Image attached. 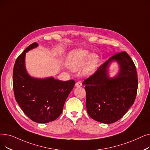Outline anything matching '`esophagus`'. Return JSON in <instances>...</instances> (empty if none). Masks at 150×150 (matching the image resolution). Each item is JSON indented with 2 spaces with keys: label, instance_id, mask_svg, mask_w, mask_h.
I'll list each match as a JSON object with an SVG mask.
<instances>
[{
  "label": "esophagus",
  "instance_id": "obj_1",
  "mask_svg": "<svg viewBox=\"0 0 150 150\" xmlns=\"http://www.w3.org/2000/svg\"><path fill=\"white\" fill-rule=\"evenodd\" d=\"M81 86H82V83H81V82H80V81H78V82H76V84H75V86H76V87L80 88V87H81Z\"/></svg>",
  "mask_w": 150,
  "mask_h": 150
}]
</instances>
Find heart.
Returning <instances> with one entry per match:
<instances>
[{
	"instance_id": "b5f03b06",
	"label": "heart",
	"mask_w": 150,
	"mask_h": 150,
	"mask_svg": "<svg viewBox=\"0 0 150 150\" xmlns=\"http://www.w3.org/2000/svg\"><path fill=\"white\" fill-rule=\"evenodd\" d=\"M99 62V56L85 49H75L71 51L67 57V66L72 71L80 69L83 65V72L86 76L94 74Z\"/></svg>"
}]
</instances>
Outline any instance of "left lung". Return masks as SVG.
I'll list each match as a JSON object with an SVG mask.
<instances>
[{"instance_id": "8db88e82", "label": "left lung", "mask_w": 150, "mask_h": 150, "mask_svg": "<svg viewBox=\"0 0 150 150\" xmlns=\"http://www.w3.org/2000/svg\"><path fill=\"white\" fill-rule=\"evenodd\" d=\"M113 62L118 64L119 70L110 77L109 69ZM83 84L89 116L102 123H113L127 113L135 101L138 88L136 68L126 52H121L110 57Z\"/></svg>"}]
</instances>
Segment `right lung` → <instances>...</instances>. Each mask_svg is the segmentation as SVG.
Returning <instances> with one entry per match:
<instances>
[{
    "label": "right lung",
    "mask_w": 150,
    "mask_h": 150,
    "mask_svg": "<svg viewBox=\"0 0 150 150\" xmlns=\"http://www.w3.org/2000/svg\"><path fill=\"white\" fill-rule=\"evenodd\" d=\"M38 46L36 42L30 45L16 59L13 72V86L15 99L23 112L33 121L47 123L61 115L75 81L30 76L25 68V54Z\"/></svg>",
    "instance_id": "obj_1"
}]
</instances>
